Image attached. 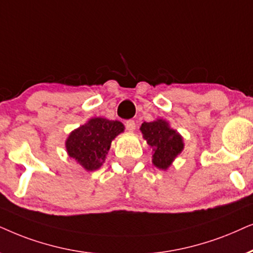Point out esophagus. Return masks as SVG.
<instances>
[{
  "mask_svg": "<svg viewBox=\"0 0 253 253\" xmlns=\"http://www.w3.org/2000/svg\"><path fill=\"white\" fill-rule=\"evenodd\" d=\"M125 126H126V129L128 130V132H134L135 130V121L134 120H127L126 124H125Z\"/></svg>",
  "mask_w": 253,
  "mask_h": 253,
  "instance_id": "34e87169",
  "label": "esophagus"
}]
</instances>
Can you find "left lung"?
Wrapping results in <instances>:
<instances>
[{"instance_id": "obj_1", "label": "left lung", "mask_w": 253, "mask_h": 253, "mask_svg": "<svg viewBox=\"0 0 253 253\" xmlns=\"http://www.w3.org/2000/svg\"><path fill=\"white\" fill-rule=\"evenodd\" d=\"M140 129L154 153L153 163L160 169L167 170L174 157L183 150L181 136L171 129L164 120L143 123Z\"/></svg>"}]
</instances>
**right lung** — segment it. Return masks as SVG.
Returning a JSON list of instances; mask_svg holds the SVG:
<instances>
[{
	"label": "right lung",
	"mask_w": 253,
	"mask_h": 253,
	"mask_svg": "<svg viewBox=\"0 0 253 253\" xmlns=\"http://www.w3.org/2000/svg\"><path fill=\"white\" fill-rule=\"evenodd\" d=\"M123 130L120 121L95 118L72 132L66 142L67 151L85 170H97L105 162L112 140Z\"/></svg>",
	"instance_id": "obj_1"
}]
</instances>
